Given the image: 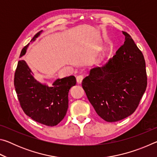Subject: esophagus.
Here are the masks:
<instances>
[{
	"label": "esophagus",
	"instance_id": "34e87169",
	"mask_svg": "<svg viewBox=\"0 0 157 157\" xmlns=\"http://www.w3.org/2000/svg\"><path fill=\"white\" fill-rule=\"evenodd\" d=\"M83 79H84V76L83 75H78V77H77V78H76L77 82H78V84H81L82 82V80H83Z\"/></svg>",
	"mask_w": 157,
	"mask_h": 157
}]
</instances>
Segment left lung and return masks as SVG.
I'll return each instance as SVG.
<instances>
[{
  "label": "left lung",
  "mask_w": 157,
  "mask_h": 157,
  "mask_svg": "<svg viewBox=\"0 0 157 157\" xmlns=\"http://www.w3.org/2000/svg\"><path fill=\"white\" fill-rule=\"evenodd\" d=\"M124 44L103 67L93 68L82 88L98 115L116 122L131 115L147 88L145 61L132 36L123 31Z\"/></svg>",
  "instance_id": "obj_1"
}]
</instances>
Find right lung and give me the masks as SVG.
Segmentation results:
<instances>
[{
	"mask_svg": "<svg viewBox=\"0 0 157 157\" xmlns=\"http://www.w3.org/2000/svg\"><path fill=\"white\" fill-rule=\"evenodd\" d=\"M37 33L32 39L39 35ZM28 45L21 50L25 55ZM76 84L71 75L58 79L52 86L41 84L34 78L33 73L23 60H19L14 73V84L20 105L26 115L47 126H55L63 120L68 107V91Z\"/></svg>",
	"mask_w": 157,
	"mask_h": 157,
	"instance_id": "obj_1",
	"label": "right lung"
}]
</instances>
